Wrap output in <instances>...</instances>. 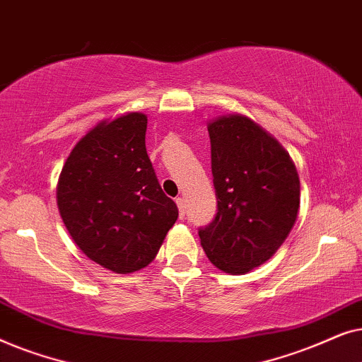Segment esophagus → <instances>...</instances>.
<instances>
[{
    "instance_id": "1",
    "label": "esophagus",
    "mask_w": 362,
    "mask_h": 362,
    "mask_svg": "<svg viewBox=\"0 0 362 362\" xmlns=\"http://www.w3.org/2000/svg\"><path fill=\"white\" fill-rule=\"evenodd\" d=\"M176 204H177V209H180V217L182 219V217H185V212H186L185 199H182V197H176Z\"/></svg>"
}]
</instances>
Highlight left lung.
Wrapping results in <instances>:
<instances>
[{
	"label": "left lung",
	"mask_w": 362,
	"mask_h": 362,
	"mask_svg": "<svg viewBox=\"0 0 362 362\" xmlns=\"http://www.w3.org/2000/svg\"><path fill=\"white\" fill-rule=\"evenodd\" d=\"M217 214L201 227L207 259L226 274L265 264L288 237L300 209V177L285 148L239 113L207 125Z\"/></svg>",
	"instance_id": "1"
}]
</instances>
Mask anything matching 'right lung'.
<instances>
[{
	"mask_svg": "<svg viewBox=\"0 0 362 362\" xmlns=\"http://www.w3.org/2000/svg\"><path fill=\"white\" fill-rule=\"evenodd\" d=\"M146 123L140 112L100 122L74 146L57 182L69 234L88 259L115 274L153 262L177 219L148 158Z\"/></svg>",
	"mask_w": 362,
	"mask_h": 362,
	"instance_id": "add662e5",
	"label": "right lung"
}]
</instances>
